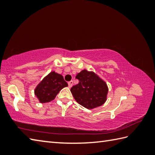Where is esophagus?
I'll use <instances>...</instances> for the list:
<instances>
[{"mask_svg": "<svg viewBox=\"0 0 155 155\" xmlns=\"http://www.w3.org/2000/svg\"><path fill=\"white\" fill-rule=\"evenodd\" d=\"M68 83V87L70 88V87H71L72 86V85H73V81H69Z\"/></svg>", "mask_w": 155, "mask_h": 155, "instance_id": "1", "label": "esophagus"}]
</instances>
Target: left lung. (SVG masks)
Instances as JSON below:
<instances>
[{
  "instance_id": "1",
  "label": "left lung",
  "mask_w": 155,
  "mask_h": 155,
  "mask_svg": "<svg viewBox=\"0 0 155 155\" xmlns=\"http://www.w3.org/2000/svg\"><path fill=\"white\" fill-rule=\"evenodd\" d=\"M76 78L78 83L73 86L70 91L79 104L92 109L104 104L108 91L104 81L94 72L86 70L78 73Z\"/></svg>"
}]
</instances>
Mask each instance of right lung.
Masks as SVG:
<instances>
[{"instance_id":"1","label":"right lung","mask_w":155,"mask_h":155,"mask_svg":"<svg viewBox=\"0 0 155 155\" xmlns=\"http://www.w3.org/2000/svg\"><path fill=\"white\" fill-rule=\"evenodd\" d=\"M68 86L60 74L51 72L43 78L35 90V94L41 103L49 102L55 99L61 89Z\"/></svg>"}]
</instances>
